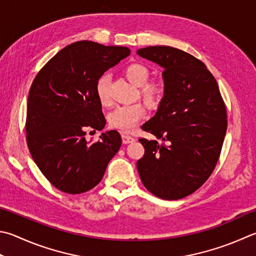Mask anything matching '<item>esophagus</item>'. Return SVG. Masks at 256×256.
Listing matches in <instances>:
<instances>
[{
	"label": "esophagus",
	"instance_id": "obj_1",
	"mask_svg": "<svg viewBox=\"0 0 256 256\" xmlns=\"http://www.w3.org/2000/svg\"><path fill=\"white\" fill-rule=\"evenodd\" d=\"M122 142L124 144H130V142H132L134 140V139L132 136H129V134H122Z\"/></svg>",
	"mask_w": 256,
	"mask_h": 256
}]
</instances>
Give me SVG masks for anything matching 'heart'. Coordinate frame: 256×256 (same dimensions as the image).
Masks as SVG:
<instances>
[{"instance_id":"b5f03b06","label":"heart","mask_w":256,"mask_h":256,"mask_svg":"<svg viewBox=\"0 0 256 256\" xmlns=\"http://www.w3.org/2000/svg\"><path fill=\"white\" fill-rule=\"evenodd\" d=\"M124 74L130 82L139 86V94L148 107L156 108L162 104L166 94L165 84L159 80L147 81L149 78V69L146 66L142 64H132L124 68ZM96 94L102 106L107 107L112 104L109 76L107 74L101 76L98 79L96 84ZM144 114L146 109L142 102L120 106L109 114V126L122 132H130L144 117Z\"/></svg>"}]
</instances>
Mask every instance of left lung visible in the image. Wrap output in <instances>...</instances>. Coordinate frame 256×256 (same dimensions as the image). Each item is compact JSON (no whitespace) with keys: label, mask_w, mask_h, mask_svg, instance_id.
I'll return each instance as SVG.
<instances>
[{"label":"left lung","mask_w":256,"mask_h":256,"mask_svg":"<svg viewBox=\"0 0 256 256\" xmlns=\"http://www.w3.org/2000/svg\"><path fill=\"white\" fill-rule=\"evenodd\" d=\"M137 54L164 68L165 98L142 129L157 140L140 138L144 148L137 170L144 186L162 200L192 194L218 162L228 129L226 107L214 76L200 60L166 46Z\"/></svg>","instance_id":"left-lung-1"}]
</instances>
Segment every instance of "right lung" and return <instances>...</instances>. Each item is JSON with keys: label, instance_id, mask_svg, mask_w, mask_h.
<instances>
[{"label": "right lung", "instance_id": "right-lung-1", "mask_svg": "<svg viewBox=\"0 0 256 256\" xmlns=\"http://www.w3.org/2000/svg\"><path fill=\"white\" fill-rule=\"evenodd\" d=\"M130 54L126 46L79 41L66 46L38 72L26 109V142L44 177L66 194L97 186L108 162L122 146L118 132L98 142L86 140V130L106 124L96 84L109 68Z\"/></svg>", "mask_w": 256, "mask_h": 256}]
</instances>
